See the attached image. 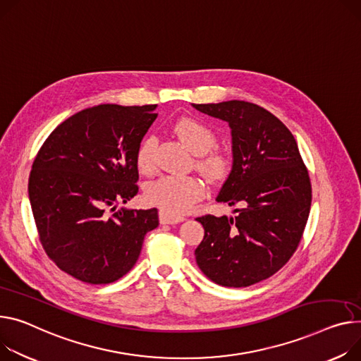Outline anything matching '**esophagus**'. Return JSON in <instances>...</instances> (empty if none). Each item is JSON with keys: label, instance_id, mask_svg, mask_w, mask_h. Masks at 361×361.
Listing matches in <instances>:
<instances>
[{"label": "esophagus", "instance_id": "obj_1", "mask_svg": "<svg viewBox=\"0 0 361 361\" xmlns=\"http://www.w3.org/2000/svg\"><path fill=\"white\" fill-rule=\"evenodd\" d=\"M159 219H160V224H179V223H182V221L185 219L183 216H175V215H169V214H166V212H163V211H160L159 212Z\"/></svg>", "mask_w": 361, "mask_h": 361}]
</instances>
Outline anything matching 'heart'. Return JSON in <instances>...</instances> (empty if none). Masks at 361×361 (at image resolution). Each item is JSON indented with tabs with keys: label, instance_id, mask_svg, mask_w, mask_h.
I'll return each mask as SVG.
<instances>
[{
	"label": "heart",
	"instance_id": "b5f03b06",
	"mask_svg": "<svg viewBox=\"0 0 361 361\" xmlns=\"http://www.w3.org/2000/svg\"><path fill=\"white\" fill-rule=\"evenodd\" d=\"M173 131L179 140L195 154L207 153L215 145V133L202 121L185 117L175 126ZM156 138L153 135L145 138L137 152V168L143 173H149L154 168ZM200 168L212 179L223 178L230 168V159L223 152H211L200 160ZM205 195V185L195 176L166 175L146 186L145 198L150 205L160 208L169 215H183L192 209Z\"/></svg>",
	"mask_w": 361,
	"mask_h": 361
}]
</instances>
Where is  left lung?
Here are the masks:
<instances>
[{
    "label": "left lung",
    "mask_w": 361,
    "mask_h": 361,
    "mask_svg": "<svg viewBox=\"0 0 361 361\" xmlns=\"http://www.w3.org/2000/svg\"><path fill=\"white\" fill-rule=\"evenodd\" d=\"M192 106L228 123L233 164L215 201L241 205L230 216L197 218L205 230L197 264L216 285H255L296 250L312 201L308 171L292 133L264 108L238 99Z\"/></svg>",
    "instance_id": "1"
}]
</instances>
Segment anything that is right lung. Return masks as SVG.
Listing matches in <instances>:
<instances>
[{"label":"right lung","instance_id":"obj_1","mask_svg":"<svg viewBox=\"0 0 361 361\" xmlns=\"http://www.w3.org/2000/svg\"><path fill=\"white\" fill-rule=\"evenodd\" d=\"M157 105L99 104L54 128L39 150L29 200L47 256L75 279L106 285L135 264L156 208L117 209L138 192L137 152Z\"/></svg>","mask_w":361,"mask_h":361}]
</instances>
